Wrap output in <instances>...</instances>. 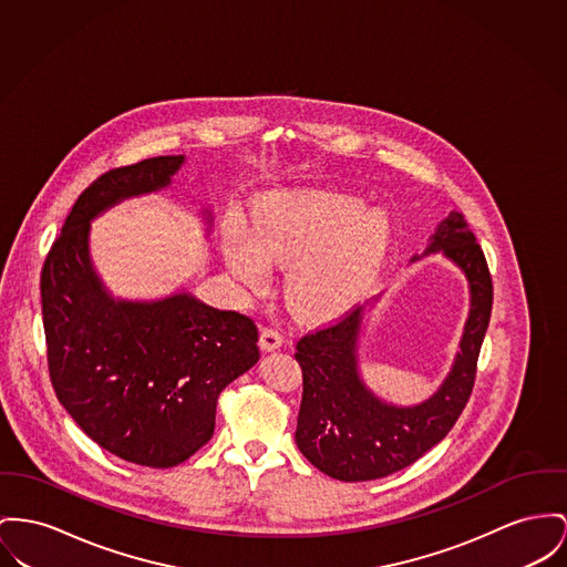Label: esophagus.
<instances>
[{
	"label": "esophagus",
	"instance_id": "1",
	"mask_svg": "<svg viewBox=\"0 0 567 567\" xmlns=\"http://www.w3.org/2000/svg\"><path fill=\"white\" fill-rule=\"evenodd\" d=\"M281 343H284V338H281V333H279L277 329H270V327L262 329V333H260V346H262V350L272 352V350H277Z\"/></svg>",
	"mask_w": 567,
	"mask_h": 567
}]
</instances>
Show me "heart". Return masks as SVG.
Returning <instances> with one entry per match:
<instances>
[{"instance_id": "1", "label": "heart", "mask_w": 567, "mask_h": 567, "mask_svg": "<svg viewBox=\"0 0 567 567\" xmlns=\"http://www.w3.org/2000/svg\"><path fill=\"white\" fill-rule=\"evenodd\" d=\"M389 238L380 213L341 193H305L275 199L256 215L254 240L234 229L227 262L245 284L260 286L266 261L292 266L288 301L305 316L340 309L377 266Z\"/></svg>"}]
</instances>
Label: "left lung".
Here are the masks:
<instances>
[{
	"instance_id": "left-lung-1",
	"label": "left lung",
	"mask_w": 567,
	"mask_h": 567,
	"mask_svg": "<svg viewBox=\"0 0 567 567\" xmlns=\"http://www.w3.org/2000/svg\"><path fill=\"white\" fill-rule=\"evenodd\" d=\"M427 254H443L464 272L471 309L452 370L425 402L389 404L359 374L365 305L297 341L302 400L295 439L302 455L333 480L370 482L406 468L447 436L471 398L480 348L491 322V270L475 234L457 210L439 224L423 256Z\"/></svg>"
}]
</instances>
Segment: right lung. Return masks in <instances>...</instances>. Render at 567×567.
I'll return each mask as SVG.
<instances>
[{
  "instance_id": "obj_1",
  "label": "right lung",
  "mask_w": 567,
  "mask_h": 567,
  "mask_svg": "<svg viewBox=\"0 0 567 567\" xmlns=\"http://www.w3.org/2000/svg\"><path fill=\"white\" fill-rule=\"evenodd\" d=\"M185 156H154L96 178L66 217L40 275L49 377L76 425L117 457L169 468L215 432L219 393L260 359L258 327L176 292L114 299L90 258V224L128 197L165 189ZM210 226L213 215L206 208Z\"/></svg>"
}]
</instances>
